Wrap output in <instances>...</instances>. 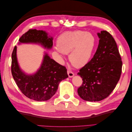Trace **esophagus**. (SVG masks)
I'll return each instance as SVG.
<instances>
[{
    "label": "esophagus",
    "instance_id": "1",
    "mask_svg": "<svg viewBox=\"0 0 132 132\" xmlns=\"http://www.w3.org/2000/svg\"><path fill=\"white\" fill-rule=\"evenodd\" d=\"M67 73H68V76H69V78L73 77V76L74 75V73H73V72H72V71H70V70H68V71H67Z\"/></svg>",
    "mask_w": 132,
    "mask_h": 132
}]
</instances>
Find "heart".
I'll return each mask as SVG.
<instances>
[{"mask_svg":"<svg viewBox=\"0 0 132 132\" xmlns=\"http://www.w3.org/2000/svg\"><path fill=\"white\" fill-rule=\"evenodd\" d=\"M95 45L94 36L84 31H68L57 39L55 50L62 56L69 54V61L74 67L81 68L88 63Z\"/></svg>","mask_w":132,"mask_h":132,"instance_id":"1","label":"heart"}]
</instances>
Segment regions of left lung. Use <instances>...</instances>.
<instances>
[{
	"mask_svg": "<svg viewBox=\"0 0 132 132\" xmlns=\"http://www.w3.org/2000/svg\"><path fill=\"white\" fill-rule=\"evenodd\" d=\"M97 35L100 39L96 52L78 73L83 81L78 93L87 101H99L109 96L122 73V59L112 36L106 31Z\"/></svg>",
	"mask_w": 132,
	"mask_h": 132,
	"instance_id": "obj_1",
	"label": "left lung"
}]
</instances>
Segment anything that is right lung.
Segmentation results:
<instances>
[{
    "instance_id": "obj_1",
    "label": "right lung",
    "mask_w": 132,
    "mask_h": 132,
    "mask_svg": "<svg viewBox=\"0 0 132 132\" xmlns=\"http://www.w3.org/2000/svg\"><path fill=\"white\" fill-rule=\"evenodd\" d=\"M53 38L42 30L30 29L20 38V43H39L47 49L53 46ZM11 74L19 89L26 97L37 101L48 100L56 93L59 82L68 77L67 69L45 54L40 68L33 75L22 71L16 57V46L11 54Z\"/></svg>"
}]
</instances>
